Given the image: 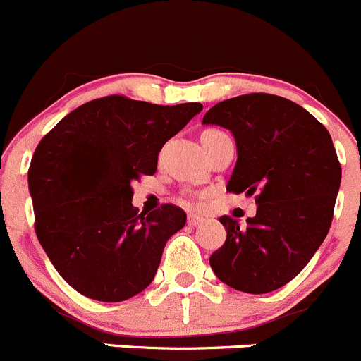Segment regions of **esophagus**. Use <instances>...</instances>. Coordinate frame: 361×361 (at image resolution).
<instances>
[{
    "mask_svg": "<svg viewBox=\"0 0 361 361\" xmlns=\"http://www.w3.org/2000/svg\"><path fill=\"white\" fill-rule=\"evenodd\" d=\"M203 221H205V217L196 216V214H189V216H188V224H189V226H198V224H202Z\"/></svg>",
    "mask_w": 361,
    "mask_h": 361,
    "instance_id": "1",
    "label": "esophagus"
}]
</instances>
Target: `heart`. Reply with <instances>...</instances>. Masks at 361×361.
Wrapping results in <instances>:
<instances>
[{"instance_id": "heart-1", "label": "heart", "mask_w": 361, "mask_h": 361, "mask_svg": "<svg viewBox=\"0 0 361 361\" xmlns=\"http://www.w3.org/2000/svg\"><path fill=\"white\" fill-rule=\"evenodd\" d=\"M217 130H207V131H203V133H216Z\"/></svg>"}]
</instances>
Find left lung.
<instances>
[{
  "label": "left lung",
  "mask_w": 361,
  "mask_h": 361,
  "mask_svg": "<svg viewBox=\"0 0 361 361\" xmlns=\"http://www.w3.org/2000/svg\"><path fill=\"white\" fill-rule=\"evenodd\" d=\"M203 124L233 133L238 158L226 191L255 195L258 205L245 228L219 217L226 240L210 267L244 293L279 290L310 262L334 219L342 170L330 133L300 105L267 92L224 99Z\"/></svg>",
  "instance_id": "1"
}]
</instances>
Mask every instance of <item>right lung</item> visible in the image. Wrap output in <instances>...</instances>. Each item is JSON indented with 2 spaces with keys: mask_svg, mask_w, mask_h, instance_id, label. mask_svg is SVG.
Here are the masks:
<instances>
[{
  "mask_svg": "<svg viewBox=\"0 0 361 361\" xmlns=\"http://www.w3.org/2000/svg\"><path fill=\"white\" fill-rule=\"evenodd\" d=\"M202 103L154 105L121 94L84 103L40 140L27 170L35 231L59 276L84 297L123 302L152 283L185 212L131 205L165 142Z\"/></svg>",
  "mask_w": 361,
  "mask_h": 361,
  "instance_id": "right-lung-1",
  "label": "right lung"
}]
</instances>
